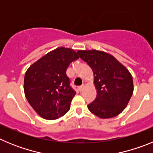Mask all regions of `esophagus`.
I'll use <instances>...</instances> for the list:
<instances>
[{"mask_svg":"<svg viewBox=\"0 0 153 153\" xmlns=\"http://www.w3.org/2000/svg\"><path fill=\"white\" fill-rule=\"evenodd\" d=\"M84 89V85H82V86H78V90H79V91H83V90Z\"/></svg>","mask_w":153,"mask_h":153,"instance_id":"34e87169","label":"esophagus"}]
</instances>
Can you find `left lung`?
Wrapping results in <instances>:
<instances>
[{"instance_id": "8db88e82", "label": "left lung", "mask_w": 153, "mask_h": 153, "mask_svg": "<svg viewBox=\"0 0 153 153\" xmlns=\"http://www.w3.org/2000/svg\"><path fill=\"white\" fill-rule=\"evenodd\" d=\"M77 53L93 70L97 89V98L87 106L89 110L101 119L113 118L122 113L134 89L128 69L104 51L79 50Z\"/></svg>"}]
</instances>
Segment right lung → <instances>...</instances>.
<instances>
[{
    "mask_svg": "<svg viewBox=\"0 0 153 153\" xmlns=\"http://www.w3.org/2000/svg\"><path fill=\"white\" fill-rule=\"evenodd\" d=\"M79 59L71 48L58 47L30 66L24 76V94L42 118L56 120L70 110L76 92L70 86L67 69Z\"/></svg>",
    "mask_w": 153,
    "mask_h": 153,
    "instance_id": "right-lung-1",
    "label": "right lung"
}]
</instances>
